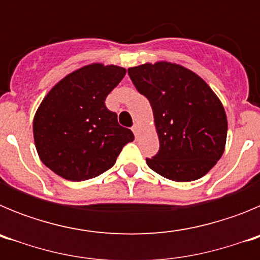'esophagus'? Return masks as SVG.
<instances>
[{"label":"esophagus","mask_w":260,"mask_h":260,"mask_svg":"<svg viewBox=\"0 0 260 260\" xmlns=\"http://www.w3.org/2000/svg\"><path fill=\"white\" fill-rule=\"evenodd\" d=\"M132 130H133V133H134L135 137H138V134H139V123H134L132 127Z\"/></svg>","instance_id":"obj_1"}]
</instances>
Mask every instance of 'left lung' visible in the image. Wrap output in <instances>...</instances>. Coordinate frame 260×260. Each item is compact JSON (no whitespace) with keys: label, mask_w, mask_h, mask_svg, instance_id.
Listing matches in <instances>:
<instances>
[{"label":"left lung","mask_w":260,"mask_h":260,"mask_svg":"<svg viewBox=\"0 0 260 260\" xmlns=\"http://www.w3.org/2000/svg\"><path fill=\"white\" fill-rule=\"evenodd\" d=\"M150 102L160 148L146 158L153 172L176 182L207 174L225 150L228 121L220 99L194 71L158 61L128 69Z\"/></svg>","instance_id":"1"}]
</instances>
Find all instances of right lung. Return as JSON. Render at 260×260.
<instances>
[{
  "mask_svg": "<svg viewBox=\"0 0 260 260\" xmlns=\"http://www.w3.org/2000/svg\"><path fill=\"white\" fill-rule=\"evenodd\" d=\"M126 69L91 63L73 71L47 93L34 117V139L43 164L69 181H86L113 167L134 141L105 99Z\"/></svg>",
  "mask_w": 260,
  "mask_h": 260,
  "instance_id": "right-lung-1",
  "label": "right lung"
}]
</instances>
